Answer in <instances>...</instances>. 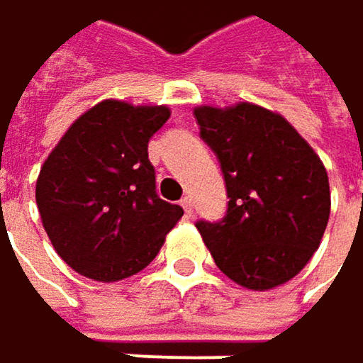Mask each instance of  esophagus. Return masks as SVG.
Masks as SVG:
<instances>
[{"instance_id": "obj_1", "label": "esophagus", "mask_w": 363, "mask_h": 363, "mask_svg": "<svg viewBox=\"0 0 363 363\" xmlns=\"http://www.w3.org/2000/svg\"><path fill=\"white\" fill-rule=\"evenodd\" d=\"M179 205L184 207V211H186V216L190 218V216H192V211H194V205H192V199H190V196H184Z\"/></svg>"}]
</instances>
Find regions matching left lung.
I'll return each instance as SVG.
<instances>
[{"label": "left lung", "instance_id": "obj_1", "mask_svg": "<svg viewBox=\"0 0 363 363\" xmlns=\"http://www.w3.org/2000/svg\"><path fill=\"white\" fill-rule=\"evenodd\" d=\"M194 116L220 158L230 199L222 222H196L211 258L254 291L287 283L313 258L328 226L332 203L321 158L262 105H199Z\"/></svg>", "mask_w": 363, "mask_h": 363}]
</instances>
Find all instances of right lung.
I'll return each instance as SVG.
<instances>
[{
	"label": "right lung",
	"instance_id": "obj_1",
	"mask_svg": "<svg viewBox=\"0 0 363 363\" xmlns=\"http://www.w3.org/2000/svg\"><path fill=\"white\" fill-rule=\"evenodd\" d=\"M167 105L105 99L84 111L44 160L35 203L61 260L82 277L111 283L143 271L184 209L156 194L150 137Z\"/></svg>",
	"mask_w": 363,
	"mask_h": 363
}]
</instances>
